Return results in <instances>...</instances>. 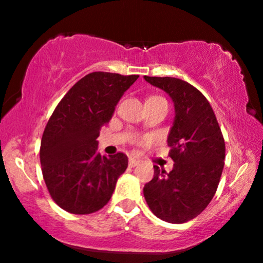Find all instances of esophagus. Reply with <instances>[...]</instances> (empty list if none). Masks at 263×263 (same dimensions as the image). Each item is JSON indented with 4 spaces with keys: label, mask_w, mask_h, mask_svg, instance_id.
Here are the masks:
<instances>
[{
    "label": "esophagus",
    "mask_w": 263,
    "mask_h": 263,
    "mask_svg": "<svg viewBox=\"0 0 263 263\" xmlns=\"http://www.w3.org/2000/svg\"><path fill=\"white\" fill-rule=\"evenodd\" d=\"M138 163H140V161H137V159L129 158L128 165H129V167H136V165H138Z\"/></svg>",
    "instance_id": "1"
}]
</instances>
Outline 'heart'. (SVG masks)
<instances>
[{"label":"heart","instance_id":"1","mask_svg":"<svg viewBox=\"0 0 263 263\" xmlns=\"http://www.w3.org/2000/svg\"><path fill=\"white\" fill-rule=\"evenodd\" d=\"M149 99H153V98H149Z\"/></svg>","mask_w":263,"mask_h":263}]
</instances>
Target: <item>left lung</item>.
Returning <instances> with one entry per match:
<instances>
[{
	"instance_id": "8db88e82",
	"label": "left lung",
	"mask_w": 263,
	"mask_h": 263,
	"mask_svg": "<svg viewBox=\"0 0 263 263\" xmlns=\"http://www.w3.org/2000/svg\"><path fill=\"white\" fill-rule=\"evenodd\" d=\"M174 102L168 146L174 161L167 173L153 165V179L143 195L157 218L183 224L203 211L215 195L224 170L225 141L209 101L197 87L177 78L144 77Z\"/></svg>"
}]
</instances>
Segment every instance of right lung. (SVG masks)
<instances>
[{
    "label": "right lung",
    "instance_id": "obj_1",
    "mask_svg": "<svg viewBox=\"0 0 263 263\" xmlns=\"http://www.w3.org/2000/svg\"><path fill=\"white\" fill-rule=\"evenodd\" d=\"M138 75L93 71L65 93L45 126L41 165L50 197L62 209L85 215L108 203L127 156L98 152L100 129Z\"/></svg>",
    "mask_w": 263,
    "mask_h": 263
}]
</instances>
